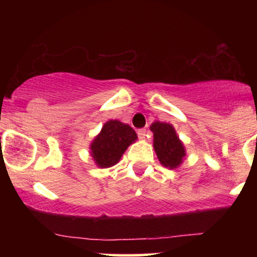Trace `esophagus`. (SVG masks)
<instances>
[{"label":"esophagus","mask_w":257,"mask_h":257,"mask_svg":"<svg viewBox=\"0 0 257 257\" xmlns=\"http://www.w3.org/2000/svg\"><path fill=\"white\" fill-rule=\"evenodd\" d=\"M138 137H139V139H141V140H145V138H146V129H139V131H138Z\"/></svg>","instance_id":"esophagus-1"}]
</instances>
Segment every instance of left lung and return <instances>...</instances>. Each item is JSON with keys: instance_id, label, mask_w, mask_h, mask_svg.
Instances as JSON below:
<instances>
[{"instance_id": "8db88e82", "label": "left lung", "mask_w": 257, "mask_h": 257, "mask_svg": "<svg viewBox=\"0 0 257 257\" xmlns=\"http://www.w3.org/2000/svg\"><path fill=\"white\" fill-rule=\"evenodd\" d=\"M153 133V149L158 161L168 169H176L186 157V149L173 124L156 120L150 126Z\"/></svg>"}]
</instances>
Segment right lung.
Returning a JSON list of instances; mask_svg holds the SVG:
<instances>
[{
    "mask_svg": "<svg viewBox=\"0 0 257 257\" xmlns=\"http://www.w3.org/2000/svg\"><path fill=\"white\" fill-rule=\"evenodd\" d=\"M137 139V133L131 125L120 120L110 119L90 143L89 153L99 168L113 167Z\"/></svg>",
    "mask_w": 257,
    "mask_h": 257,
    "instance_id": "obj_1",
    "label": "right lung"
}]
</instances>
